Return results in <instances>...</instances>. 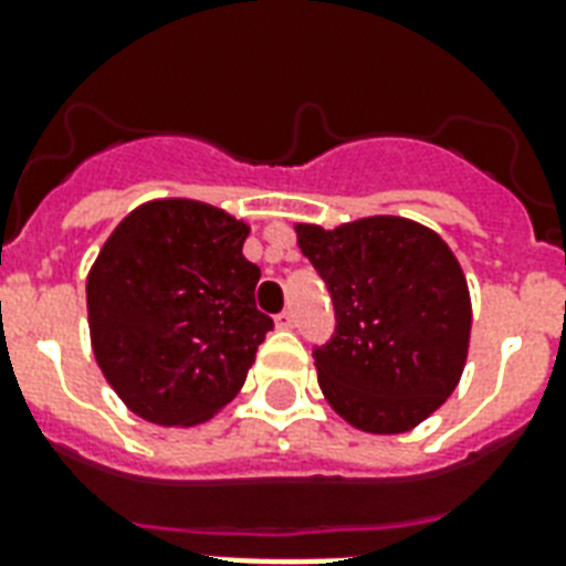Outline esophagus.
Instances as JSON below:
<instances>
[{
	"mask_svg": "<svg viewBox=\"0 0 566 566\" xmlns=\"http://www.w3.org/2000/svg\"><path fill=\"white\" fill-rule=\"evenodd\" d=\"M293 323H296V319H293L291 311H282V314L275 317V326L279 328H293Z\"/></svg>",
	"mask_w": 566,
	"mask_h": 566,
	"instance_id": "34e87169",
	"label": "esophagus"
}]
</instances>
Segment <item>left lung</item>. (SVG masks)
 <instances>
[{"mask_svg":"<svg viewBox=\"0 0 566 566\" xmlns=\"http://www.w3.org/2000/svg\"><path fill=\"white\" fill-rule=\"evenodd\" d=\"M293 229L335 300V337L314 353L326 402L358 431L417 429L452 396L470 349L473 305L455 252L390 213Z\"/></svg>","mask_w":566,"mask_h":566,"instance_id":"8db88e82","label":"left lung"}]
</instances>
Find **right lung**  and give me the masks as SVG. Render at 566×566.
I'll return each mask as SVG.
<instances>
[{"instance_id": "obj_1", "label": "right lung", "mask_w": 566, "mask_h": 566, "mask_svg": "<svg viewBox=\"0 0 566 566\" xmlns=\"http://www.w3.org/2000/svg\"><path fill=\"white\" fill-rule=\"evenodd\" d=\"M249 222L199 199L126 213L87 273V326L102 376L155 426L208 422L238 396L273 319L243 258Z\"/></svg>"}]
</instances>
